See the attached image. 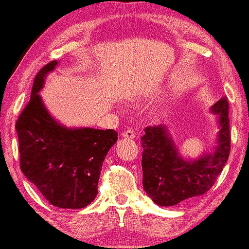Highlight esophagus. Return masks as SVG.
<instances>
[{
    "mask_svg": "<svg viewBox=\"0 0 249 249\" xmlns=\"http://www.w3.org/2000/svg\"><path fill=\"white\" fill-rule=\"evenodd\" d=\"M123 137L126 138V139H134L135 138V132L130 128V130H126L124 131V133H123Z\"/></svg>",
    "mask_w": 249,
    "mask_h": 249,
    "instance_id": "1",
    "label": "esophagus"
}]
</instances>
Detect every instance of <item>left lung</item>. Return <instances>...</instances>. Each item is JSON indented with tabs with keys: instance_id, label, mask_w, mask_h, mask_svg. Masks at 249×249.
<instances>
[{
	"instance_id": "left-lung-1",
	"label": "left lung",
	"mask_w": 249,
	"mask_h": 249,
	"mask_svg": "<svg viewBox=\"0 0 249 249\" xmlns=\"http://www.w3.org/2000/svg\"><path fill=\"white\" fill-rule=\"evenodd\" d=\"M216 115V146L197 159H186L179 153L168 126L144 128L142 142L143 190L154 202L171 207L203 195L222 172L230 155L229 103L226 97L210 107Z\"/></svg>"
}]
</instances>
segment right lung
Masks as SVG:
<instances>
[{
	"label": "right lung",
	"mask_w": 249,
	"mask_h": 249,
	"mask_svg": "<svg viewBox=\"0 0 249 249\" xmlns=\"http://www.w3.org/2000/svg\"><path fill=\"white\" fill-rule=\"evenodd\" d=\"M57 64L53 61L39 71L30 102L16 123L20 169L53 206L81 209L96 197L103 161L118 133L68 127L52 116L39 93Z\"/></svg>",
	"instance_id": "1"
}]
</instances>
